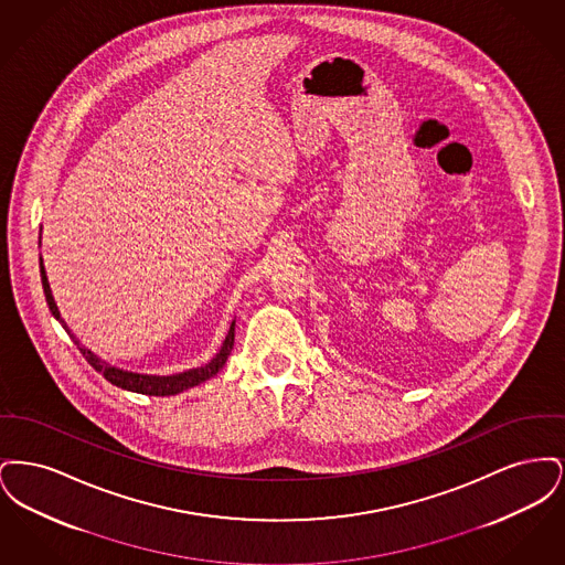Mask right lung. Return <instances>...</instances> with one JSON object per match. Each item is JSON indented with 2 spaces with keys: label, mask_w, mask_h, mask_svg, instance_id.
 Listing matches in <instances>:
<instances>
[{
  "label": "right lung",
  "mask_w": 565,
  "mask_h": 565,
  "mask_svg": "<svg viewBox=\"0 0 565 565\" xmlns=\"http://www.w3.org/2000/svg\"><path fill=\"white\" fill-rule=\"evenodd\" d=\"M40 242H42V237H40ZM40 275H42V286H44L46 302H49V309L53 311L54 318L65 328V332L74 339V343L78 345V350H81L82 355L86 358V362H88L97 373H102V375L106 376L111 385H116V387H120V390L135 392V394H146V396H175V394H180V392H186L190 387L201 385V383H205L207 379H212V376L224 366L228 353L233 350V343H235V322L231 323V330H228L226 339L222 341L220 350H217V353H215L214 358H212L205 366L189 369V371L175 373V375H143V373H134V371H125V369L111 366L109 362L102 360V358L95 355L93 351L86 350V348L82 345L81 339H76V334L70 330V326L61 318L58 307H56V302H54L49 277H46L44 263H42V256H40Z\"/></svg>",
  "instance_id": "1"
}]
</instances>
